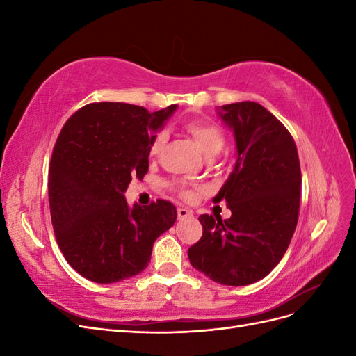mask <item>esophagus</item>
I'll use <instances>...</instances> for the list:
<instances>
[{
	"instance_id": "esophagus-1",
	"label": "esophagus",
	"mask_w": 356,
	"mask_h": 356,
	"mask_svg": "<svg viewBox=\"0 0 356 356\" xmlns=\"http://www.w3.org/2000/svg\"><path fill=\"white\" fill-rule=\"evenodd\" d=\"M177 215H178V220H184V218L193 217V212L188 211L187 208L179 207V208H177Z\"/></svg>"
}]
</instances>
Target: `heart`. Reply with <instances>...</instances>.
Returning a JSON list of instances; mask_svg holds the SVG:
<instances>
[{"label":"heart","mask_w":356,"mask_h":356,"mask_svg":"<svg viewBox=\"0 0 356 356\" xmlns=\"http://www.w3.org/2000/svg\"><path fill=\"white\" fill-rule=\"evenodd\" d=\"M182 127H184V131L195 139L199 148L208 157L217 156L225 145V132L218 123L209 120H188L182 124ZM165 143L166 134L156 132L152 138V143H149V154L159 156L165 147ZM170 188H174L177 195L184 200H191L196 195L195 188L187 184H181V182H178V184L174 182V184H170Z\"/></svg>","instance_id":"b5f03b06"}]
</instances>
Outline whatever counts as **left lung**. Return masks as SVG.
I'll list each match as a JSON object with an SVG mask.
<instances>
[{"instance_id":"8db88e82","label":"left lung","mask_w":356,"mask_h":356,"mask_svg":"<svg viewBox=\"0 0 356 356\" xmlns=\"http://www.w3.org/2000/svg\"><path fill=\"white\" fill-rule=\"evenodd\" d=\"M238 160L213 202L232 217L200 215L202 238L188 260L212 281L241 286L260 281L282 260L298 221L301 170L288 129L257 102L222 105Z\"/></svg>"}]
</instances>
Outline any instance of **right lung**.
<instances>
[{"label": "right lung", "instance_id": "right-lung-1", "mask_svg": "<svg viewBox=\"0 0 356 356\" xmlns=\"http://www.w3.org/2000/svg\"><path fill=\"white\" fill-rule=\"evenodd\" d=\"M177 105L149 113L123 102L75 111L53 147L49 203L56 242L75 272L98 284L141 273L153 243L174 225L177 209L159 199L129 209L123 193L148 172L149 143Z\"/></svg>", "mask_w": 356, "mask_h": 356}]
</instances>
